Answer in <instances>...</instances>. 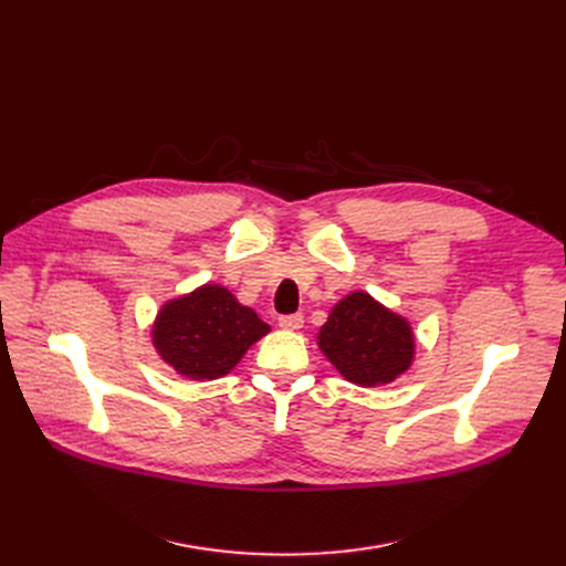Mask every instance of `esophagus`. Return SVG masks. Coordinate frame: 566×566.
I'll list each match as a JSON object with an SVG mask.
<instances>
[{
  "instance_id": "esophagus-1",
  "label": "esophagus",
  "mask_w": 566,
  "mask_h": 566,
  "mask_svg": "<svg viewBox=\"0 0 566 566\" xmlns=\"http://www.w3.org/2000/svg\"><path fill=\"white\" fill-rule=\"evenodd\" d=\"M303 314H286V316H280V328L284 331H301L303 328Z\"/></svg>"
}]
</instances>
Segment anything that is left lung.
I'll return each mask as SVG.
<instances>
[{
  "label": "left lung",
  "instance_id": "8db88e82",
  "mask_svg": "<svg viewBox=\"0 0 566 566\" xmlns=\"http://www.w3.org/2000/svg\"><path fill=\"white\" fill-rule=\"evenodd\" d=\"M318 346L337 371L363 388L392 382L415 353L410 323L355 291L335 305L318 333Z\"/></svg>",
  "mask_w": 566,
  "mask_h": 566
}]
</instances>
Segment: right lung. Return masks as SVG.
Instances as JSON below:
<instances>
[{
  "instance_id": "1",
  "label": "right lung",
  "mask_w": 566,
  "mask_h": 566,
  "mask_svg": "<svg viewBox=\"0 0 566 566\" xmlns=\"http://www.w3.org/2000/svg\"><path fill=\"white\" fill-rule=\"evenodd\" d=\"M268 331L254 310L218 284L169 301L154 325V346L178 374L203 380L229 374Z\"/></svg>"
}]
</instances>
